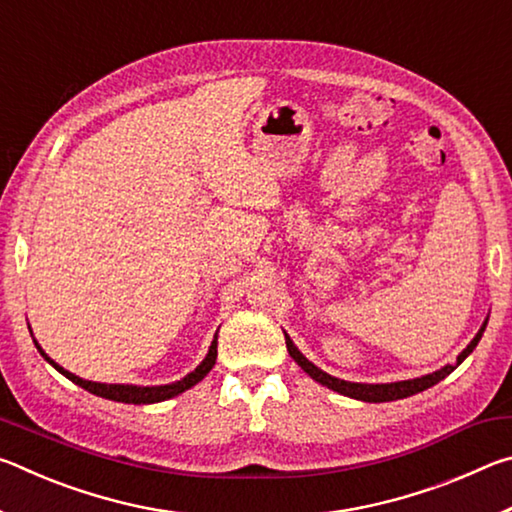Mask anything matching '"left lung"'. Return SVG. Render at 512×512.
<instances>
[{"label":"left lung","instance_id":"left-lung-1","mask_svg":"<svg viewBox=\"0 0 512 512\" xmlns=\"http://www.w3.org/2000/svg\"><path fill=\"white\" fill-rule=\"evenodd\" d=\"M485 323H488V320H485ZM485 323L479 329V334H476L474 339H472V343L467 345V348L461 354H458L456 363H449V366L440 368L438 372H431V375H424V377H418V379L395 381V384H354V381L336 379V377L327 375V372L316 368L314 363L302 357V354L298 352V348H296V345H293V341L289 339L287 334H284V339H287V350L291 354V359L296 361L298 366L305 370L311 379H316L318 384H323L327 388H332V391H336V393L354 397V400H361V402H393V400H402V397H411L415 393L427 391V388H431L433 384H438L440 379H445L449 372H454L458 366H461L467 354H470L476 348V343L481 341V334H483V329H485Z\"/></svg>","mask_w":512,"mask_h":512}]
</instances>
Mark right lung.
Wrapping results in <instances>:
<instances>
[{
    "mask_svg": "<svg viewBox=\"0 0 512 512\" xmlns=\"http://www.w3.org/2000/svg\"><path fill=\"white\" fill-rule=\"evenodd\" d=\"M36 348L40 350L42 357H45L51 366H54L60 375H65L69 381H74L76 386L85 388V391H90L92 395H99V397H106V400L112 402H124V404H153V402H164L169 400V397H176L180 393H185L187 388L196 386L198 381H201L207 372L212 370L214 361H216V336L210 345V352H207V357L203 359L201 366H198L194 372H189L185 379L176 381V384H167V386H128V384H97V381H85L81 377L72 375V372H67L65 368H60L56 361H51L45 352H42L40 345L36 343Z\"/></svg>",
    "mask_w": 512,
    "mask_h": 512,
    "instance_id": "1",
    "label": "right lung"
}]
</instances>
